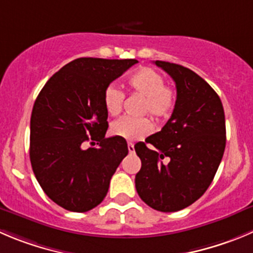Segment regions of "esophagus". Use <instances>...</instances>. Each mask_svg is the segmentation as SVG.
<instances>
[{
    "instance_id": "obj_1",
    "label": "esophagus",
    "mask_w": 253,
    "mask_h": 253,
    "mask_svg": "<svg viewBox=\"0 0 253 253\" xmlns=\"http://www.w3.org/2000/svg\"><path fill=\"white\" fill-rule=\"evenodd\" d=\"M128 150H129V153H134V144L133 143H128Z\"/></svg>"
}]
</instances>
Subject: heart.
I'll list each match as a JSON object with an SVG mask.
<instances>
[{"mask_svg":"<svg viewBox=\"0 0 253 253\" xmlns=\"http://www.w3.org/2000/svg\"><path fill=\"white\" fill-rule=\"evenodd\" d=\"M128 90L141 97L139 114H149L154 120L167 119L176 102L174 88L164 84V77L150 67H140L128 77ZM124 92L115 84H109L103 93V103L112 117L122 112ZM151 131L148 118H122L110 126V133L125 140H138Z\"/></svg>","mask_w":253,"mask_h":253,"instance_id":"heart-1","label":"heart"}]
</instances>
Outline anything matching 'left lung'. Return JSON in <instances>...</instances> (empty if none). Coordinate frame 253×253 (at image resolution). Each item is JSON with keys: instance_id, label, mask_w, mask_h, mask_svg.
Here are the masks:
<instances>
[{"instance_id": "8db88e82", "label": "left lung", "mask_w": 253, "mask_h": 253, "mask_svg": "<svg viewBox=\"0 0 253 253\" xmlns=\"http://www.w3.org/2000/svg\"><path fill=\"white\" fill-rule=\"evenodd\" d=\"M154 63L174 79L176 102L163 129L135 145L141 160L135 187L154 210L175 212L200 199L212 182L226 146L225 113L217 93L191 69Z\"/></svg>"}]
</instances>
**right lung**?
<instances>
[{"instance_id":"obj_1","label":"right lung","mask_w":253,"mask_h":253,"mask_svg":"<svg viewBox=\"0 0 253 253\" xmlns=\"http://www.w3.org/2000/svg\"><path fill=\"white\" fill-rule=\"evenodd\" d=\"M135 63L136 59H74L48 79L36 99L31 164L45 195L66 210L85 212L99 205L128 155L125 139L105 138L103 93ZM85 141H98V146L84 149Z\"/></svg>"}]
</instances>
